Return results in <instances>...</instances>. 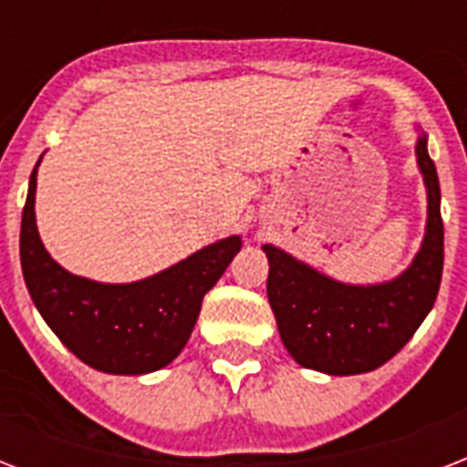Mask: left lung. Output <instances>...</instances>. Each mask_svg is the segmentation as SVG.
<instances>
[{
	"label": "left lung",
	"mask_w": 467,
	"mask_h": 467,
	"mask_svg": "<svg viewBox=\"0 0 467 467\" xmlns=\"http://www.w3.org/2000/svg\"><path fill=\"white\" fill-rule=\"evenodd\" d=\"M414 152L427 186V233L412 264L392 281L341 284L284 249L262 247L269 259L266 293L278 334L303 368L327 376L376 370L412 339L434 307L443 271V220L441 189L424 130Z\"/></svg>",
	"instance_id": "8db88e82"
}]
</instances>
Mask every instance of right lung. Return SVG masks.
Instances as JSON below:
<instances>
[{
	"instance_id": "1",
	"label": "right lung",
	"mask_w": 467,
	"mask_h": 467,
	"mask_svg": "<svg viewBox=\"0 0 467 467\" xmlns=\"http://www.w3.org/2000/svg\"><path fill=\"white\" fill-rule=\"evenodd\" d=\"M38 164L31 171L21 215V271L33 306L57 339L91 368L113 376H142L169 366L193 332L203 296L242 249V237L233 234L213 242L133 284H99L75 276L40 242L36 227Z\"/></svg>"
}]
</instances>
